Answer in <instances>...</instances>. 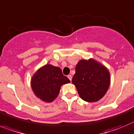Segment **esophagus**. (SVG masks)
Masks as SVG:
<instances>
[{
  "label": "esophagus",
  "mask_w": 134,
  "mask_h": 134,
  "mask_svg": "<svg viewBox=\"0 0 134 134\" xmlns=\"http://www.w3.org/2000/svg\"><path fill=\"white\" fill-rule=\"evenodd\" d=\"M67 77H68V78L70 80V81H71V80H72L71 75H67Z\"/></svg>",
  "instance_id": "obj_1"
}]
</instances>
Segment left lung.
<instances>
[{"label": "left lung", "instance_id": "left-lung-1", "mask_svg": "<svg viewBox=\"0 0 134 134\" xmlns=\"http://www.w3.org/2000/svg\"><path fill=\"white\" fill-rule=\"evenodd\" d=\"M110 82L108 69L93 59L80 60L72 79L80 98L89 102L101 99L107 92Z\"/></svg>", "mask_w": 134, "mask_h": 134}]
</instances>
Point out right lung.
Returning <instances> with one entry per match:
<instances>
[{"label": "right lung", "mask_w": 134, "mask_h": 134, "mask_svg": "<svg viewBox=\"0 0 134 134\" xmlns=\"http://www.w3.org/2000/svg\"><path fill=\"white\" fill-rule=\"evenodd\" d=\"M70 82L59 67L46 64L40 67L31 79L34 94L46 102H53L57 97L61 86Z\"/></svg>", "instance_id": "add662e5"}]
</instances>
